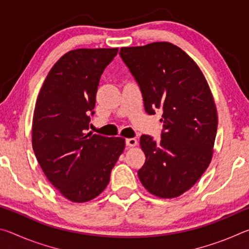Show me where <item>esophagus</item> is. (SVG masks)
<instances>
[{
    "label": "esophagus",
    "instance_id": "1",
    "mask_svg": "<svg viewBox=\"0 0 249 249\" xmlns=\"http://www.w3.org/2000/svg\"><path fill=\"white\" fill-rule=\"evenodd\" d=\"M125 144L127 147H134L137 145V141L136 138H127V140L125 141Z\"/></svg>",
    "mask_w": 249,
    "mask_h": 249
}]
</instances>
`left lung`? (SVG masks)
<instances>
[{
    "label": "left lung",
    "mask_w": 249,
    "mask_h": 249,
    "mask_svg": "<svg viewBox=\"0 0 249 249\" xmlns=\"http://www.w3.org/2000/svg\"><path fill=\"white\" fill-rule=\"evenodd\" d=\"M120 56L140 87L145 111L162 112L161 140L142 135V184L162 199L191 189L209 167L217 113L203 73L182 49L166 41L123 47Z\"/></svg>",
    "instance_id": "left-lung-1"
}]
</instances>
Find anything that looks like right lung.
I'll return each mask as SVG.
<instances>
[{"label": "right lung", "instance_id": "1", "mask_svg": "<svg viewBox=\"0 0 249 249\" xmlns=\"http://www.w3.org/2000/svg\"><path fill=\"white\" fill-rule=\"evenodd\" d=\"M117 52L82 48L67 53L49 71L36 101L34 153L50 183L72 202L98 196L124 150V138L87 133L101 75Z\"/></svg>", "mask_w": 249, "mask_h": 249}]
</instances>
